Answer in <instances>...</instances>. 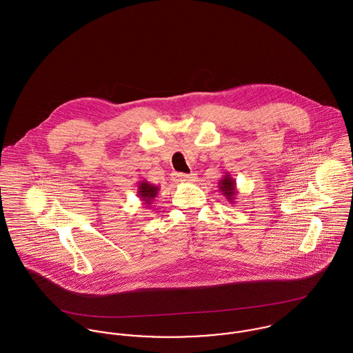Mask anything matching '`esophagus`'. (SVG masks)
Listing matches in <instances>:
<instances>
[{
  "label": "esophagus",
  "instance_id": "34e87169",
  "mask_svg": "<svg viewBox=\"0 0 353 353\" xmlns=\"http://www.w3.org/2000/svg\"><path fill=\"white\" fill-rule=\"evenodd\" d=\"M175 179L178 182H182V183H186V182H190L193 179V175L192 174H183V172H176L175 174Z\"/></svg>",
  "mask_w": 353,
  "mask_h": 353
}]
</instances>
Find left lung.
Masks as SVG:
<instances>
[{"label":"left lung","instance_id":"obj_1","mask_svg":"<svg viewBox=\"0 0 353 353\" xmlns=\"http://www.w3.org/2000/svg\"><path fill=\"white\" fill-rule=\"evenodd\" d=\"M219 189L223 193V196L230 202H235V196H236V181L234 178H231V175L228 172H225V175L220 179L219 182Z\"/></svg>","mask_w":353,"mask_h":353}]
</instances>
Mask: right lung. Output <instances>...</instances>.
<instances>
[{"label":"right lung","instance_id":"right-lung-1","mask_svg":"<svg viewBox=\"0 0 353 353\" xmlns=\"http://www.w3.org/2000/svg\"><path fill=\"white\" fill-rule=\"evenodd\" d=\"M159 190H160L159 186L152 185L148 181H140V183H139V190H137V196H139L140 200L143 201V205H147V208H150L152 201L156 199Z\"/></svg>","mask_w":353,"mask_h":353}]
</instances>
